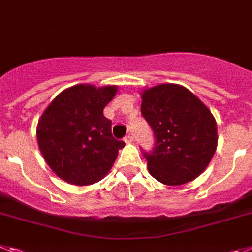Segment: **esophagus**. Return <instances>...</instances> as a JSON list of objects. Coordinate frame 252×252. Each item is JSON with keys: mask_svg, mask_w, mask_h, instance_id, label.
I'll return each instance as SVG.
<instances>
[{"mask_svg": "<svg viewBox=\"0 0 252 252\" xmlns=\"http://www.w3.org/2000/svg\"><path fill=\"white\" fill-rule=\"evenodd\" d=\"M133 141H134V138H133V134H130V133L124 137V142H126V143H130V142H133Z\"/></svg>", "mask_w": 252, "mask_h": 252, "instance_id": "obj_1", "label": "esophagus"}]
</instances>
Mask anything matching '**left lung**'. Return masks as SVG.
<instances>
[{"label": "left lung", "mask_w": 252, "mask_h": 252, "mask_svg": "<svg viewBox=\"0 0 252 252\" xmlns=\"http://www.w3.org/2000/svg\"><path fill=\"white\" fill-rule=\"evenodd\" d=\"M141 113L155 135L152 150L142 151L153 178L166 185L198 178L217 148L209 109L185 87L163 84L142 94Z\"/></svg>", "instance_id": "obj_1"}]
</instances>
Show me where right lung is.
<instances>
[{"label": "right lung", "instance_id": "1", "mask_svg": "<svg viewBox=\"0 0 252 252\" xmlns=\"http://www.w3.org/2000/svg\"><path fill=\"white\" fill-rule=\"evenodd\" d=\"M117 94L115 86L69 87L57 96L39 119L40 152L54 171L74 185L101 180L124 142L111 134V120L102 110Z\"/></svg>", "mask_w": 252, "mask_h": 252}]
</instances>
